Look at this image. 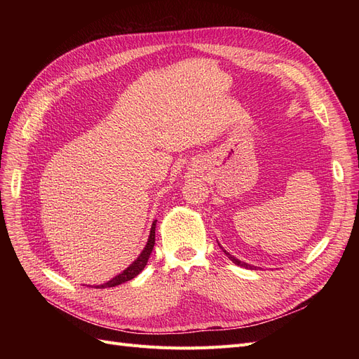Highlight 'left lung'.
Here are the masks:
<instances>
[{
	"mask_svg": "<svg viewBox=\"0 0 359 359\" xmlns=\"http://www.w3.org/2000/svg\"><path fill=\"white\" fill-rule=\"evenodd\" d=\"M226 253V256L227 257H229L231 260H232V262L235 264V265H238V266H243V268H255V266H252V265H248V264H245V262H241V260H238L236 257H233L232 255H229V253H227V252H224Z\"/></svg>",
	"mask_w": 359,
	"mask_h": 359,
	"instance_id": "left-lung-1",
	"label": "left lung"
}]
</instances>
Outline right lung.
I'll return each instance as SVG.
<instances>
[{
    "label": "right lung",
    "instance_id": "1",
    "mask_svg": "<svg viewBox=\"0 0 359 359\" xmlns=\"http://www.w3.org/2000/svg\"><path fill=\"white\" fill-rule=\"evenodd\" d=\"M154 244H156V222L153 223V226H151V232H149V238H148V243H147L145 248L142 250V253H140V256L135 260V262L130 265L127 269H124L121 274L116 276L115 278H112L111 281H107V283L100 285V286H95V287H100V289L114 287V286L126 283V281L135 278L140 273V271L145 268L148 259H149V255H151V252H153V248H154Z\"/></svg>",
    "mask_w": 359,
    "mask_h": 359
}]
</instances>
